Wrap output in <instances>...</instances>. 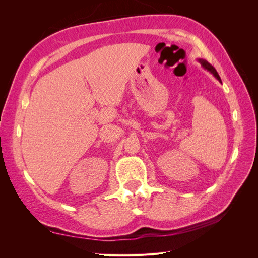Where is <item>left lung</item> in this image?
<instances>
[{
	"label": "left lung",
	"instance_id": "obj_1",
	"mask_svg": "<svg viewBox=\"0 0 258 258\" xmlns=\"http://www.w3.org/2000/svg\"><path fill=\"white\" fill-rule=\"evenodd\" d=\"M198 61L200 62L201 66L204 67V69H206L207 71H209L211 74H212V75L215 77V79H216L218 82H220V83L222 84V80H221L220 75H218V73L216 72V70H215V69H214L212 66H211V64L209 63V62H208L207 60H205V59H198Z\"/></svg>",
	"mask_w": 258,
	"mask_h": 258
}]
</instances>
